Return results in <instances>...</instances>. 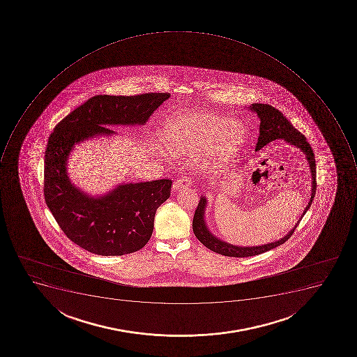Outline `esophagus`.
I'll return each mask as SVG.
<instances>
[{
    "label": "esophagus",
    "mask_w": 357,
    "mask_h": 357,
    "mask_svg": "<svg viewBox=\"0 0 357 357\" xmlns=\"http://www.w3.org/2000/svg\"><path fill=\"white\" fill-rule=\"evenodd\" d=\"M192 184V180L188 176H181L175 181L174 184H173V190L174 191H177V190H181V188H186V186H190Z\"/></svg>",
    "instance_id": "1"
}]
</instances>
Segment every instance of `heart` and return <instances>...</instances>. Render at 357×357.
Instances as JSON below:
<instances>
[{
    "label": "heart",
    "mask_w": 357,
    "mask_h": 357,
    "mask_svg": "<svg viewBox=\"0 0 357 357\" xmlns=\"http://www.w3.org/2000/svg\"><path fill=\"white\" fill-rule=\"evenodd\" d=\"M245 141L241 121L204 112L172 117L162 135L164 146L173 154L193 155L206 149L208 156L220 160L232 158Z\"/></svg>",
    "instance_id": "b5f03b06"
}]
</instances>
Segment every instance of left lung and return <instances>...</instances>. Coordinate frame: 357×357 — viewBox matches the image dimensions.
I'll return each mask as SVG.
<instances>
[{
	"label": "left lung",
	"mask_w": 357,
	"mask_h": 357,
	"mask_svg": "<svg viewBox=\"0 0 357 357\" xmlns=\"http://www.w3.org/2000/svg\"><path fill=\"white\" fill-rule=\"evenodd\" d=\"M249 108L252 112H257V115L260 118V128H259L256 151H260L264 145H267L270 142L282 138L287 143H290L294 146L298 147L301 152H303V154L306 155L309 167L312 172V197H310V201H309L306 208L303 211V213L301 214V218H299L295 227H292V230H290L284 238H281L278 241L270 242L267 245H257V247H238V245H230L227 242L218 239L210 232L204 220L205 206L208 202H206L205 197H201L195 213H194L193 225H192L194 234L202 245L213 252L219 253L222 256L236 257V258L257 256L260 253L267 252L273 248L284 245V242L292 236V233L296 230V227L299 225L303 216L310 208V205L314 201V194H316V188H317L314 154L310 144L307 142L306 137L301 132H298L295 127L292 126L291 123L284 117V114L279 112L278 109H275V107L267 104H252Z\"/></svg>",
	"instance_id": "obj_1"
}]
</instances>
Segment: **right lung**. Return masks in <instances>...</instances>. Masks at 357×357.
<instances>
[{
    "label": "right lung",
    "instance_id": "right-lung-1",
    "mask_svg": "<svg viewBox=\"0 0 357 357\" xmlns=\"http://www.w3.org/2000/svg\"><path fill=\"white\" fill-rule=\"evenodd\" d=\"M169 96H95L51 132L45 155V203L66 236L84 250L100 256L141 250L152 236L156 210L171 195L172 181L124 183L105 195L90 197L68 176V156L84 139L115 134L107 126L145 124Z\"/></svg>",
    "mask_w": 357,
    "mask_h": 357
}]
</instances>
